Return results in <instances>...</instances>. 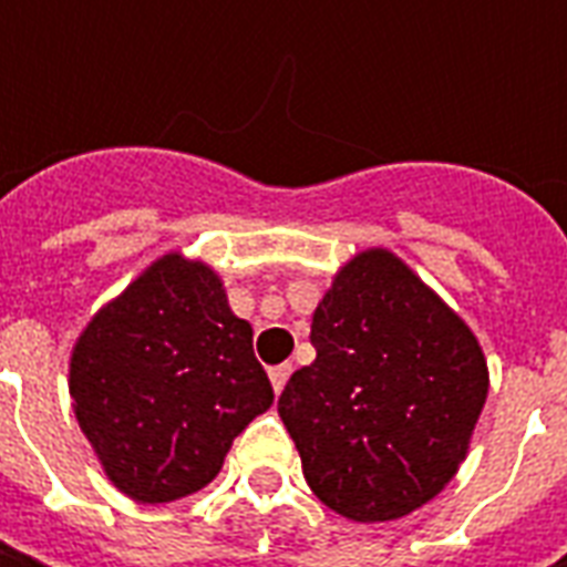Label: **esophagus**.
<instances>
[{
  "instance_id": "34e87169",
  "label": "esophagus",
  "mask_w": 567,
  "mask_h": 567,
  "mask_svg": "<svg viewBox=\"0 0 567 567\" xmlns=\"http://www.w3.org/2000/svg\"><path fill=\"white\" fill-rule=\"evenodd\" d=\"M293 375V365L290 362H280V365H274L271 369V384H274V391L280 394L284 391V384H287V379Z\"/></svg>"
}]
</instances>
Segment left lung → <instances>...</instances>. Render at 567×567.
<instances>
[{"mask_svg":"<svg viewBox=\"0 0 567 567\" xmlns=\"http://www.w3.org/2000/svg\"><path fill=\"white\" fill-rule=\"evenodd\" d=\"M312 347L277 401L309 489L360 524L435 498L489 391L473 331L398 255L369 249L318 302Z\"/></svg>","mask_w":567,"mask_h":567,"instance_id":"8db88e82","label":"left lung"}]
</instances>
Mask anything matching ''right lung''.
<instances>
[{
  "label": "right lung",
  "mask_w": 567,
  "mask_h": 567,
  "mask_svg": "<svg viewBox=\"0 0 567 567\" xmlns=\"http://www.w3.org/2000/svg\"><path fill=\"white\" fill-rule=\"evenodd\" d=\"M69 391L106 476L144 505L205 489L274 403L251 324L229 312L217 274L176 251L91 318Z\"/></svg>",
  "instance_id": "obj_1"
}]
</instances>
